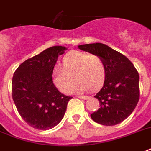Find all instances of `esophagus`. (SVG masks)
<instances>
[{"instance_id": "esophagus-1", "label": "esophagus", "mask_w": 151, "mask_h": 151, "mask_svg": "<svg viewBox=\"0 0 151 151\" xmlns=\"http://www.w3.org/2000/svg\"><path fill=\"white\" fill-rule=\"evenodd\" d=\"M80 99H89V96H78Z\"/></svg>"}]
</instances>
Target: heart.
Listing matches in <instances>:
<instances>
[{
	"mask_svg": "<svg viewBox=\"0 0 151 151\" xmlns=\"http://www.w3.org/2000/svg\"><path fill=\"white\" fill-rule=\"evenodd\" d=\"M63 68L55 65L52 69V80L55 87L63 93H71L76 79L79 82L76 91L84 92L90 89L99 88L106 77V66L98 55L80 51L68 53L63 60Z\"/></svg>",
	"mask_w": 151,
	"mask_h": 151,
	"instance_id": "obj_1",
	"label": "heart"
}]
</instances>
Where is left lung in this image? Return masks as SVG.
<instances>
[{"label": "left lung", "mask_w": 151, "mask_h": 151, "mask_svg": "<svg viewBox=\"0 0 151 151\" xmlns=\"http://www.w3.org/2000/svg\"><path fill=\"white\" fill-rule=\"evenodd\" d=\"M78 47L98 55L106 66L104 86L95 96L100 107L91 114V118L104 126L119 124L133 112L139 102L138 71L125 55L104 44H87Z\"/></svg>", "instance_id": "1"}]
</instances>
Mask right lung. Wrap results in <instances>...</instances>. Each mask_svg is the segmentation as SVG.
Masks as SVG:
<instances>
[{
    "instance_id": "obj_1",
    "label": "right lung",
    "mask_w": 151,
    "mask_h": 151,
    "mask_svg": "<svg viewBox=\"0 0 151 151\" xmlns=\"http://www.w3.org/2000/svg\"><path fill=\"white\" fill-rule=\"evenodd\" d=\"M67 50L53 46L20 64L13 74L12 99L19 114L28 125L49 130L64 116L72 97L60 92L52 81V69L59 55Z\"/></svg>"
}]
</instances>
